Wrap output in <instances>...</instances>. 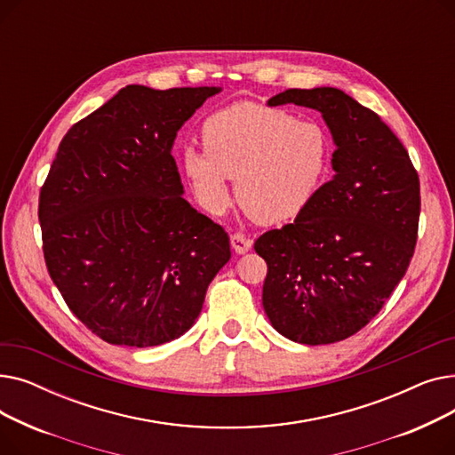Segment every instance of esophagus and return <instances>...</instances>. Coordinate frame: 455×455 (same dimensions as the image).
Listing matches in <instances>:
<instances>
[{
    "instance_id": "obj_1",
    "label": "esophagus",
    "mask_w": 455,
    "mask_h": 455,
    "mask_svg": "<svg viewBox=\"0 0 455 455\" xmlns=\"http://www.w3.org/2000/svg\"><path fill=\"white\" fill-rule=\"evenodd\" d=\"M230 245H232V249L237 254H245V252H249L252 249V242L249 240V237H245L243 234H240V232H235V234L230 235Z\"/></svg>"
}]
</instances>
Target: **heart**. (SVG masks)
<instances>
[{
  "mask_svg": "<svg viewBox=\"0 0 455 455\" xmlns=\"http://www.w3.org/2000/svg\"><path fill=\"white\" fill-rule=\"evenodd\" d=\"M204 151L182 155L184 173L199 201L213 213L235 197L259 223L295 220L321 189L331 158V140L317 122L259 103H234L203 125Z\"/></svg>",
  "mask_w": 455,
  "mask_h": 455,
  "instance_id": "1",
  "label": "heart"
}]
</instances>
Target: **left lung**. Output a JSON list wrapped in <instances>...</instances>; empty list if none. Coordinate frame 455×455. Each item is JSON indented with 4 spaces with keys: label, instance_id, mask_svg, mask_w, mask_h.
Here are the masks:
<instances>
[{
    "label": "left lung",
    "instance_id": "1",
    "mask_svg": "<svg viewBox=\"0 0 455 455\" xmlns=\"http://www.w3.org/2000/svg\"><path fill=\"white\" fill-rule=\"evenodd\" d=\"M321 112L333 177L293 223L259 235L266 314L295 343L328 345L362 330L403 278L417 243L419 175L379 116L339 88L285 90L269 107Z\"/></svg>",
    "mask_w": 455,
    "mask_h": 455
}]
</instances>
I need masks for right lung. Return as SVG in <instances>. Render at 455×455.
Wrapping results in <instances>:
<instances>
[{
    "label": "right lung",
    "mask_w": 455,
    "mask_h": 455,
    "mask_svg": "<svg viewBox=\"0 0 455 455\" xmlns=\"http://www.w3.org/2000/svg\"><path fill=\"white\" fill-rule=\"evenodd\" d=\"M220 86L129 84L62 138L38 204L44 258L76 317L119 347L194 326L228 234L182 196L180 127Z\"/></svg>",
    "instance_id": "1"
}]
</instances>
